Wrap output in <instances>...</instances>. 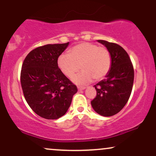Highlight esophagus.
Wrapping results in <instances>:
<instances>
[{
    "label": "esophagus",
    "mask_w": 156,
    "mask_h": 156,
    "mask_svg": "<svg viewBox=\"0 0 156 156\" xmlns=\"http://www.w3.org/2000/svg\"><path fill=\"white\" fill-rule=\"evenodd\" d=\"M78 89L79 91H81V90H83V89H85L86 87H78Z\"/></svg>",
    "instance_id": "esophagus-1"
}]
</instances>
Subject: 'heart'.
<instances>
[{"mask_svg": "<svg viewBox=\"0 0 156 156\" xmlns=\"http://www.w3.org/2000/svg\"><path fill=\"white\" fill-rule=\"evenodd\" d=\"M58 67L64 76L73 78L78 86L90 83L93 78L99 81L108 74L112 67V56L108 49L91 42H82L69 50V54L63 53L57 60Z\"/></svg>", "mask_w": 156, "mask_h": 156, "instance_id": "1", "label": "heart"}]
</instances>
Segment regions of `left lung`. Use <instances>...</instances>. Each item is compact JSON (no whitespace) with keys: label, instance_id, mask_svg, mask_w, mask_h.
<instances>
[{"label":"left lung","instance_id":"left-lung-1","mask_svg":"<svg viewBox=\"0 0 156 156\" xmlns=\"http://www.w3.org/2000/svg\"><path fill=\"white\" fill-rule=\"evenodd\" d=\"M98 41L110 52L112 67L105 79L94 85L97 94L91 104L98 114L111 117L120 112L129 100L133 84V66L128 53L120 45Z\"/></svg>","mask_w":156,"mask_h":156}]
</instances>
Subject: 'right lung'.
Returning a JSON list of instances; mask_svg holds the SVG:
<instances>
[{"instance_id":"add662e5","label":"right lung","mask_w":156,"mask_h":156,"mask_svg":"<svg viewBox=\"0 0 156 156\" xmlns=\"http://www.w3.org/2000/svg\"><path fill=\"white\" fill-rule=\"evenodd\" d=\"M69 42L45 44L31 51L20 73L25 99L39 117L56 119L64 115L78 91L58 68L57 60Z\"/></svg>"}]
</instances>
